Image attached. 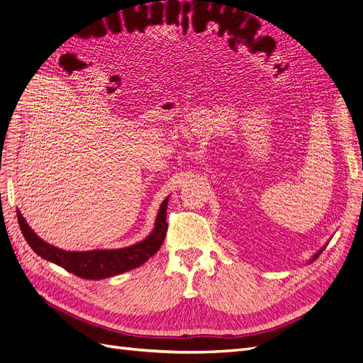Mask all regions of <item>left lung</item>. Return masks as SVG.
Instances as JSON below:
<instances>
[{"label":"left lung","instance_id":"1","mask_svg":"<svg viewBox=\"0 0 363 363\" xmlns=\"http://www.w3.org/2000/svg\"><path fill=\"white\" fill-rule=\"evenodd\" d=\"M324 248H325V247H323V248H321V250H320V251H316V252H315V255H313V256H312V259H311V260H309V263H312V262H313V260H316V259H318V256H320V255H321V252H323V251H324Z\"/></svg>","mask_w":363,"mask_h":363}]
</instances>
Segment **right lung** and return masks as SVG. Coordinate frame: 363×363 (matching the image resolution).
Listing matches in <instances>:
<instances>
[{
    "label": "right lung",
    "mask_w": 363,
    "mask_h": 363,
    "mask_svg": "<svg viewBox=\"0 0 363 363\" xmlns=\"http://www.w3.org/2000/svg\"><path fill=\"white\" fill-rule=\"evenodd\" d=\"M168 199H164L157 212L156 224L152 232L138 244L116 250H92V251H67L50 245L40 239L27 224L24 216L18 211V223L26 240L38 256L67 269L86 280H101L118 276V274L135 269L145 263L152 255H156L167 236V207Z\"/></svg>",
    "instance_id": "obj_1"
}]
</instances>
